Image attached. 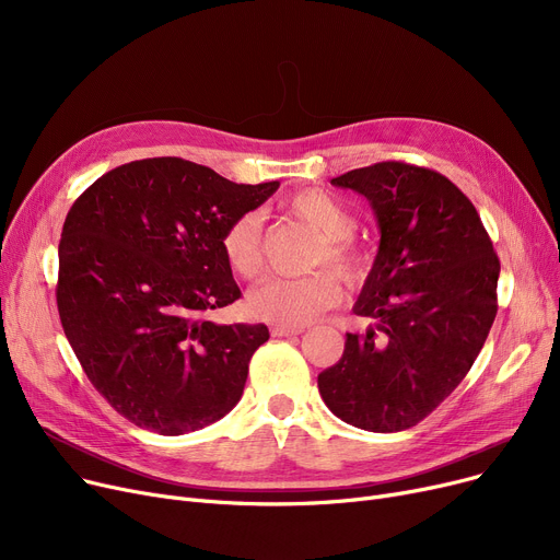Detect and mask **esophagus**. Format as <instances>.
Segmentation results:
<instances>
[{
    "mask_svg": "<svg viewBox=\"0 0 560 560\" xmlns=\"http://www.w3.org/2000/svg\"><path fill=\"white\" fill-rule=\"evenodd\" d=\"M304 334V327H285V325H275L272 336L277 338H288V336H300Z\"/></svg>",
    "mask_w": 560,
    "mask_h": 560,
    "instance_id": "34e87169",
    "label": "esophagus"
}]
</instances>
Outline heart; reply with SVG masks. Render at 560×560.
<instances>
[{
    "instance_id": "1",
    "label": "heart",
    "mask_w": 560,
    "mask_h": 560,
    "mask_svg": "<svg viewBox=\"0 0 560 560\" xmlns=\"http://www.w3.org/2000/svg\"><path fill=\"white\" fill-rule=\"evenodd\" d=\"M283 211L306 224L317 238L311 265H329L347 283L359 285L372 268V254L365 245L351 238L357 218L334 195L306 188L283 201ZM222 254L233 275L254 281L262 272L260 222L254 213L233 220L222 233ZM340 285L329 272H313L300 279H270L249 295V308L256 317L285 327L311 325L322 313L336 306Z\"/></svg>"
}]
</instances>
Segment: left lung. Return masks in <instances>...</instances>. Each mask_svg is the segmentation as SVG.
<instances>
[{
    "label": "left lung",
    "instance_id": "8db88e82",
    "mask_svg": "<svg viewBox=\"0 0 560 560\" xmlns=\"http://www.w3.org/2000/svg\"><path fill=\"white\" fill-rule=\"evenodd\" d=\"M368 197L381 241L342 359L317 376L342 422L374 433L416 427L477 361L497 315L499 258L477 209L435 170L384 161L331 179Z\"/></svg>",
    "mask_w": 560,
    "mask_h": 560
}]
</instances>
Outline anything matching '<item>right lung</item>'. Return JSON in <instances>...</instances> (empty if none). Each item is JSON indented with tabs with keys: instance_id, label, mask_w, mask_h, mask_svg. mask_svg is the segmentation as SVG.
<instances>
[{
	"instance_id": "obj_1",
	"label": "right lung",
	"mask_w": 560,
	"mask_h": 560,
	"mask_svg": "<svg viewBox=\"0 0 560 560\" xmlns=\"http://www.w3.org/2000/svg\"><path fill=\"white\" fill-rule=\"evenodd\" d=\"M176 156L106 172L66 218L56 304L97 393L129 422L182 435L241 401L265 325H215L241 298L222 233L277 192Z\"/></svg>"
}]
</instances>
